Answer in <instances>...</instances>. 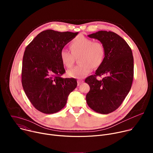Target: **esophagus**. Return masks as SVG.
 Returning <instances> with one entry per match:
<instances>
[{
	"label": "esophagus",
	"instance_id": "esophagus-1",
	"mask_svg": "<svg viewBox=\"0 0 153 153\" xmlns=\"http://www.w3.org/2000/svg\"><path fill=\"white\" fill-rule=\"evenodd\" d=\"M83 82V80H77V85H78V86L79 85H80L81 83H82Z\"/></svg>",
	"mask_w": 153,
	"mask_h": 153
}]
</instances>
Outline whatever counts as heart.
<instances>
[{
  "label": "heart",
  "instance_id": "obj_1",
  "mask_svg": "<svg viewBox=\"0 0 153 153\" xmlns=\"http://www.w3.org/2000/svg\"><path fill=\"white\" fill-rule=\"evenodd\" d=\"M71 53L66 49L60 52L61 62L67 68L71 67L75 57H79L80 64L67 71V75L72 78L83 79L91 73L94 67H97L103 62L105 49L103 43L99 41L80 36L75 38L70 44Z\"/></svg>",
  "mask_w": 153,
  "mask_h": 153
}]
</instances>
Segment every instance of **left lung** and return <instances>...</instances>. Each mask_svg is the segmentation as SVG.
Here are the masks:
<instances>
[{
	"instance_id": "1",
	"label": "left lung",
	"mask_w": 153,
	"mask_h": 153,
	"mask_svg": "<svg viewBox=\"0 0 153 153\" xmlns=\"http://www.w3.org/2000/svg\"><path fill=\"white\" fill-rule=\"evenodd\" d=\"M88 37L103 43L105 56L95 74L85 79V82L90 87L86 96V103L94 111L106 114L117 110L131 88L133 53L126 41L114 32L99 31ZM103 74L107 76L98 81L97 77Z\"/></svg>"
}]
</instances>
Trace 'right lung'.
I'll return each instance as SVG.
<instances>
[{
	"mask_svg": "<svg viewBox=\"0 0 153 153\" xmlns=\"http://www.w3.org/2000/svg\"><path fill=\"white\" fill-rule=\"evenodd\" d=\"M78 33L47 30L40 33L25 48L22 84L31 104L43 113L60 111L76 88V79L61 77L65 70L60 52Z\"/></svg>",
	"mask_w": 153,
	"mask_h": 153,
	"instance_id": "1",
	"label": "right lung"
}]
</instances>
